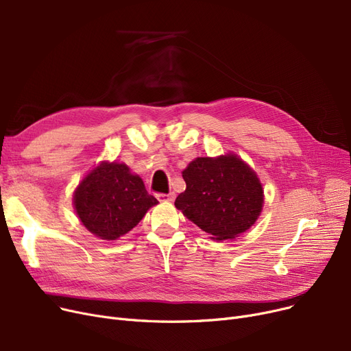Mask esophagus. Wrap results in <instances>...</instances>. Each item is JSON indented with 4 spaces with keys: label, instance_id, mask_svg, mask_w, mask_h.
I'll list each match as a JSON object with an SVG mask.
<instances>
[{
    "label": "esophagus",
    "instance_id": "1",
    "mask_svg": "<svg viewBox=\"0 0 351 351\" xmlns=\"http://www.w3.org/2000/svg\"><path fill=\"white\" fill-rule=\"evenodd\" d=\"M158 197H159L160 200L173 202V200H175V193H173V192H169V193H160V195H158Z\"/></svg>",
    "mask_w": 351,
    "mask_h": 351
}]
</instances>
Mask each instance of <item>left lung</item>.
Returning <instances> with one entry per match:
<instances>
[{
  "label": "left lung",
  "instance_id": "1",
  "mask_svg": "<svg viewBox=\"0 0 351 351\" xmlns=\"http://www.w3.org/2000/svg\"><path fill=\"white\" fill-rule=\"evenodd\" d=\"M182 176L186 191L176 197L175 206L216 241L246 232L261 215V182L234 155L196 158Z\"/></svg>",
  "mask_w": 351,
  "mask_h": 351
}]
</instances>
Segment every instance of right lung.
<instances>
[{
  "label": "right lung",
  "instance_id": "right-lung-1",
  "mask_svg": "<svg viewBox=\"0 0 351 351\" xmlns=\"http://www.w3.org/2000/svg\"><path fill=\"white\" fill-rule=\"evenodd\" d=\"M158 200L123 163H102L86 175L73 195L84 226L104 241H115L135 228Z\"/></svg>",
  "mask_w": 351,
  "mask_h": 351
}]
</instances>
